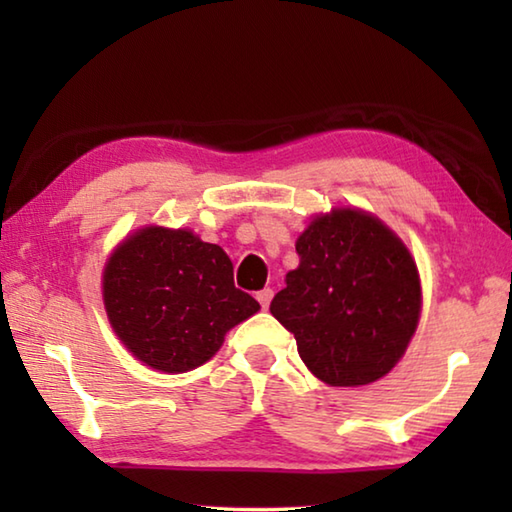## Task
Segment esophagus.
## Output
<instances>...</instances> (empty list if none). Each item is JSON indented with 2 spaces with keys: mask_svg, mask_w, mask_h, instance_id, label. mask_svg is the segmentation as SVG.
<instances>
[{
  "mask_svg": "<svg viewBox=\"0 0 512 512\" xmlns=\"http://www.w3.org/2000/svg\"><path fill=\"white\" fill-rule=\"evenodd\" d=\"M255 298L259 305H262V309H268V305H271V298H273V289H262L255 293Z\"/></svg>",
  "mask_w": 512,
  "mask_h": 512,
  "instance_id": "obj_1",
  "label": "esophagus"
}]
</instances>
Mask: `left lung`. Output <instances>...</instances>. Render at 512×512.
<instances>
[{
	"mask_svg": "<svg viewBox=\"0 0 512 512\" xmlns=\"http://www.w3.org/2000/svg\"><path fill=\"white\" fill-rule=\"evenodd\" d=\"M300 264L271 314L298 354L332 386H366L391 372L420 316V277L409 250L375 216L336 210L302 232Z\"/></svg>",
	"mask_w": 512,
	"mask_h": 512,
	"instance_id": "left-lung-1",
	"label": "left lung"
}]
</instances>
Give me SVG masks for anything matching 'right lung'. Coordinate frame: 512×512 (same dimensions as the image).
Wrapping results in <instances>:
<instances>
[{"instance_id": "add662e5", "label": "right lung", "mask_w": 512, "mask_h": 512, "mask_svg": "<svg viewBox=\"0 0 512 512\" xmlns=\"http://www.w3.org/2000/svg\"><path fill=\"white\" fill-rule=\"evenodd\" d=\"M103 300L126 348L162 372L212 359L225 332L259 309L235 287L221 246L164 228H144L115 250L103 271Z\"/></svg>"}]
</instances>
